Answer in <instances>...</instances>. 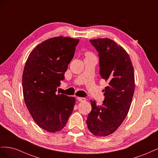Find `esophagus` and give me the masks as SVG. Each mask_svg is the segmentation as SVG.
I'll return each instance as SVG.
<instances>
[{
    "mask_svg": "<svg viewBox=\"0 0 158 158\" xmlns=\"http://www.w3.org/2000/svg\"><path fill=\"white\" fill-rule=\"evenodd\" d=\"M77 99L78 100L79 102H84L86 100V99L84 98H81V97H77Z\"/></svg>",
    "mask_w": 158,
    "mask_h": 158,
    "instance_id": "1",
    "label": "esophagus"
}]
</instances>
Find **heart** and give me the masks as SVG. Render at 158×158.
I'll return each mask as SVG.
<instances>
[{
	"instance_id": "1",
	"label": "heart",
	"mask_w": 158,
	"mask_h": 158,
	"mask_svg": "<svg viewBox=\"0 0 158 158\" xmlns=\"http://www.w3.org/2000/svg\"><path fill=\"white\" fill-rule=\"evenodd\" d=\"M85 56H94L92 53H91V52H87L86 53H85Z\"/></svg>"
}]
</instances>
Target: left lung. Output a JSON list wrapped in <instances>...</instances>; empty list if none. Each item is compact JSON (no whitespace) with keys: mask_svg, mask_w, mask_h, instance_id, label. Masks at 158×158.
<instances>
[{"mask_svg":"<svg viewBox=\"0 0 158 158\" xmlns=\"http://www.w3.org/2000/svg\"><path fill=\"white\" fill-rule=\"evenodd\" d=\"M89 41L98 52L100 76L109 85L103 89L102 106L90 100L92 111L87 125L94 135L106 136L115 131L127 115L135 92V73L127 51L116 42L108 38Z\"/></svg>","mask_w":158,"mask_h":158,"instance_id":"obj_1","label":"left lung"}]
</instances>
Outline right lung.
<instances>
[{"label":"right lung","instance_id":"right-lung-1","mask_svg":"<svg viewBox=\"0 0 158 158\" xmlns=\"http://www.w3.org/2000/svg\"><path fill=\"white\" fill-rule=\"evenodd\" d=\"M78 43L68 37L51 38L33 49L26 63L22 75L25 103L37 125L47 132L62 130L73 113L75 98L56 92Z\"/></svg>","mask_w":158,"mask_h":158}]
</instances>
